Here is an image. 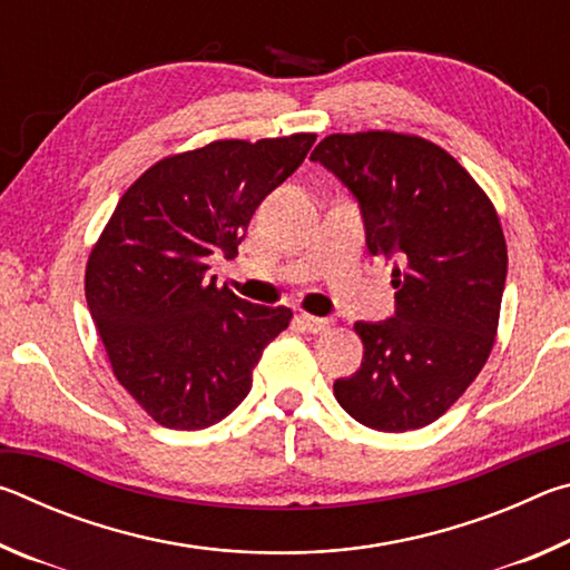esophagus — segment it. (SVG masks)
<instances>
[{
  "mask_svg": "<svg viewBox=\"0 0 570 570\" xmlns=\"http://www.w3.org/2000/svg\"><path fill=\"white\" fill-rule=\"evenodd\" d=\"M298 324H302L308 334H326L332 330L330 320H324V316H312V314L298 316Z\"/></svg>",
  "mask_w": 570,
  "mask_h": 570,
  "instance_id": "esophagus-1",
  "label": "esophagus"
}]
</instances>
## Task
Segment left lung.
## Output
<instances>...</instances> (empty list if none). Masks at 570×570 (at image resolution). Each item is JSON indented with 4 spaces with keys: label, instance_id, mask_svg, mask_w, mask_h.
Masks as SVG:
<instances>
[{
    "label": "left lung",
    "instance_id": "1",
    "mask_svg": "<svg viewBox=\"0 0 570 570\" xmlns=\"http://www.w3.org/2000/svg\"><path fill=\"white\" fill-rule=\"evenodd\" d=\"M360 204L366 248L394 262V316L356 322L362 366L334 382L356 422L407 432L442 417L495 344L508 248L470 173L435 142L390 130L326 135L312 153Z\"/></svg>",
    "mask_w": 570,
    "mask_h": 570
}]
</instances>
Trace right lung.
<instances>
[{"instance_id":"1","label":"right lung","mask_w":570,"mask_h":570,"mask_svg":"<svg viewBox=\"0 0 570 570\" xmlns=\"http://www.w3.org/2000/svg\"><path fill=\"white\" fill-rule=\"evenodd\" d=\"M314 132L216 140L150 166L122 193L85 272V298L112 372L153 420L204 430L250 390L292 308L250 304L206 276L234 258L248 220L302 166Z\"/></svg>"}]
</instances>
